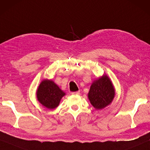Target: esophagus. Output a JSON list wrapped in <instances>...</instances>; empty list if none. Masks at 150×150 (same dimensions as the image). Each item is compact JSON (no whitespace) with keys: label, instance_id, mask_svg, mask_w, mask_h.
Masks as SVG:
<instances>
[{"label":"esophagus","instance_id":"1","mask_svg":"<svg viewBox=\"0 0 150 150\" xmlns=\"http://www.w3.org/2000/svg\"><path fill=\"white\" fill-rule=\"evenodd\" d=\"M80 93V91H77V92H72V94H73V95H78V94H79Z\"/></svg>","mask_w":150,"mask_h":150}]
</instances>
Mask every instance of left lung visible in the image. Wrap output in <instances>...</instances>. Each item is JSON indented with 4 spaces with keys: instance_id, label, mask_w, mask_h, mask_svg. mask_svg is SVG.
I'll list each match as a JSON object with an SVG mask.
<instances>
[{
    "instance_id": "1",
    "label": "left lung",
    "mask_w": 150,
    "mask_h": 150,
    "mask_svg": "<svg viewBox=\"0 0 150 150\" xmlns=\"http://www.w3.org/2000/svg\"><path fill=\"white\" fill-rule=\"evenodd\" d=\"M115 95L113 84L107 75L96 80L90 87L88 98L96 109H101L110 104Z\"/></svg>"
}]
</instances>
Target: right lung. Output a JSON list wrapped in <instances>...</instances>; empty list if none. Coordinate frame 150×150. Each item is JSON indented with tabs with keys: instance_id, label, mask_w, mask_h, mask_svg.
Returning <instances> with one entry per match:
<instances>
[{
	"instance_id": "obj_1",
	"label": "right lung",
	"mask_w": 150,
	"mask_h": 150,
	"mask_svg": "<svg viewBox=\"0 0 150 150\" xmlns=\"http://www.w3.org/2000/svg\"><path fill=\"white\" fill-rule=\"evenodd\" d=\"M65 95L54 81L44 80L41 83L37 92L38 100L46 108L52 109L58 106L60 99Z\"/></svg>"
}]
</instances>
